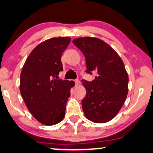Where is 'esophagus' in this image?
<instances>
[{
    "label": "esophagus",
    "mask_w": 153,
    "mask_h": 153,
    "mask_svg": "<svg viewBox=\"0 0 153 153\" xmlns=\"http://www.w3.org/2000/svg\"><path fill=\"white\" fill-rule=\"evenodd\" d=\"M75 85H79L80 84V81L78 80V79H77V80H75Z\"/></svg>",
    "instance_id": "1"
}]
</instances>
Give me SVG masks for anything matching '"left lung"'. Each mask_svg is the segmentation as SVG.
<instances>
[{"label":"left lung","instance_id":"obj_1","mask_svg":"<svg viewBox=\"0 0 153 153\" xmlns=\"http://www.w3.org/2000/svg\"><path fill=\"white\" fill-rule=\"evenodd\" d=\"M85 57L87 70L95 72L92 82L82 80L86 95L82 100L85 117L94 123H106L117 114L126 99L128 76L119 54L109 44L95 37L73 41Z\"/></svg>","mask_w":153,"mask_h":153}]
</instances>
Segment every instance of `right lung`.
Wrapping results in <instances>:
<instances>
[{
	"label": "right lung",
	"instance_id": "obj_1",
	"mask_svg": "<svg viewBox=\"0 0 153 153\" xmlns=\"http://www.w3.org/2000/svg\"><path fill=\"white\" fill-rule=\"evenodd\" d=\"M71 39L55 37L38 44L21 71V95L30 113L44 125L57 124L65 117L72 82L56 78L63 71L61 56Z\"/></svg>",
	"mask_w": 153,
	"mask_h": 153
}]
</instances>
